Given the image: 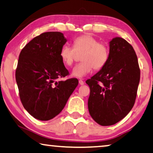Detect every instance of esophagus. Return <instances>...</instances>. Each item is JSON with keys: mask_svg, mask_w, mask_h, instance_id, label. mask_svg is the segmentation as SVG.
<instances>
[{"mask_svg": "<svg viewBox=\"0 0 153 153\" xmlns=\"http://www.w3.org/2000/svg\"><path fill=\"white\" fill-rule=\"evenodd\" d=\"M79 84H80V85H84V81L82 80V79H79Z\"/></svg>", "mask_w": 153, "mask_h": 153, "instance_id": "34e87169", "label": "esophagus"}]
</instances>
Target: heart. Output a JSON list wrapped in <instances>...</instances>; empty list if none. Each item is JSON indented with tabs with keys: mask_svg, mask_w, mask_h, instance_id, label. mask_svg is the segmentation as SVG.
I'll use <instances>...</instances> for the list:
<instances>
[{
	"mask_svg": "<svg viewBox=\"0 0 153 153\" xmlns=\"http://www.w3.org/2000/svg\"><path fill=\"white\" fill-rule=\"evenodd\" d=\"M74 48L64 45L60 51V57L64 65L71 67L76 61L77 53H81V63L72 71L75 77H83L93 69L100 70L106 65L110 55V49L105 43L100 42L96 38L89 33L76 38L73 42Z\"/></svg>",
	"mask_w": 153,
	"mask_h": 153,
	"instance_id": "1",
	"label": "heart"
}]
</instances>
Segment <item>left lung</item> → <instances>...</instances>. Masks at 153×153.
I'll return each mask as SVG.
<instances>
[{
  "label": "left lung",
  "instance_id": "8db88e82",
  "mask_svg": "<svg viewBox=\"0 0 153 153\" xmlns=\"http://www.w3.org/2000/svg\"><path fill=\"white\" fill-rule=\"evenodd\" d=\"M106 65L86 81L91 117L101 126H111L126 117L135 104L140 69L135 50L126 40L114 38L109 42Z\"/></svg>",
  "mask_w": 153,
  "mask_h": 153
}]
</instances>
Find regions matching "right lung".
<instances>
[{
	"mask_svg": "<svg viewBox=\"0 0 153 153\" xmlns=\"http://www.w3.org/2000/svg\"><path fill=\"white\" fill-rule=\"evenodd\" d=\"M66 42L61 32L42 33L20 53L16 69L20 99L25 110L37 120L47 121L58 115L78 84L76 78L56 81L69 75L60 57Z\"/></svg>",
	"mask_w": 153,
	"mask_h": 153,
	"instance_id": "add662e5",
	"label": "right lung"
}]
</instances>
